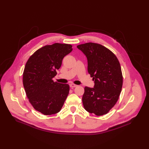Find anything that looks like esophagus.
Segmentation results:
<instances>
[{
  "instance_id": "obj_1",
  "label": "esophagus",
  "mask_w": 149,
  "mask_h": 149,
  "mask_svg": "<svg viewBox=\"0 0 149 149\" xmlns=\"http://www.w3.org/2000/svg\"><path fill=\"white\" fill-rule=\"evenodd\" d=\"M69 86H70V87L71 88H75V87L77 86V85L74 84H72H72H70Z\"/></svg>"
}]
</instances>
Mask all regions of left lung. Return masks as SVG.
I'll list each match as a JSON object with an SVG mask.
<instances>
[{"label":"left lung","mask_w":149,"mask_h":149,"mask_svg":"<svg viewBox=\"0 0 149 149\" xmlns=\"http://www.w3.org/2000/svg\"><path fill=\"white\" fill-rule=\"evenodd\" d=\"M88 60V71L94 81L93 88H84L82 101L85 110L101 116L115 106L122 89L123 75L115 55L101 45H78Z\"/></svg>","instance_id":"obj_1"}]
</instances>
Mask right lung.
<instances>
[{
	"label": "right lung",
	"mask_w": 149,
	"mask_h": 149,
	"mask_svg": "<svg viewBox=\"0 0 149 149\" xmlns=\"http://www.w3.org/2000/svg\"><path fill=\"white\" fill-rule=\"evenodd\" d=\"M72 45L54 43L37 50L27 61L23 84L30 103L43 115L60 111L69 94V86L54 82L63 58L72 51Z\"/></svg>",
	"instance_id": "add662e5"
}]
</instances>
